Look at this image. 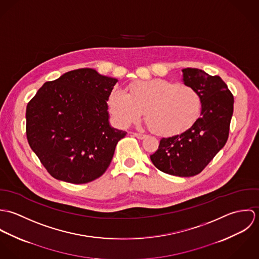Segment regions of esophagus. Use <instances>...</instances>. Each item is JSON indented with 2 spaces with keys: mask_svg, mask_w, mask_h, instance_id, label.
<instances>
[{
  "mask_svg": "<svg viewBox=\"0 0 259 259\" xmlns=\"http://www.w3.org/2000/svg\"><path fill=\"white\" fill-rule=\"evenodd\" d=\"M134 137H136V138H137V139H139V140H144L147 136H146V135H143V134L135 133V134H134Z\"/></svg>",
  "mask_w": 259,
  "mask_h": 259,
  "instance_id": "34e87169",
  "label": "esophagus"
}]
</instances>
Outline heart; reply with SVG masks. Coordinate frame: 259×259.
Instances as JSON below:
<instances>
[{
    "instance_id": "heart-1",
    "label": "heart",
    "mask_w": 259,
    "mask_h": 259,
    "mask_svg": "<svg viewBox=\"0 0 259 259\" xmlns=\"http://www.w3.org/2000/svg\"><path fill=\"white\" fill-rule=\"evenodd\" d=\"M128 94L112 91L109 108L122 127L138 123L145 112L154 134L169 136L189 128L197 119L201 102L191 87L164 79L140 80L128 85Z\"/></svg>"
}]
</instances>
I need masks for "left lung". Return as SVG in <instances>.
Segmentation results:
<instances>
[{"label":"left lung","instance_id":"8db88e82","mask_svg":"<svg viewBox=\"0 0 259 259\" xmlns=\"http://www.w3.org/2000/svg\"><path fill=\"white\" fill-rule=\"evenodd\" d=\"M183 74L185 85L200 98V117L181 135L161 139L150 159L164 174L188 178L200 174L225 146L234 99L219 75L192 68L184 69Z\"/></svg>","mask_w":259,"mask_h":259}]
</instances>
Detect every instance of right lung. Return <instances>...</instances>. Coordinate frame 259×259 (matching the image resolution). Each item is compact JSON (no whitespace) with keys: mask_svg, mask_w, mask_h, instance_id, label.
Here are the masks:
<instances>
[{"mask_svg":"<svg viewBox=\"0 0 259 259\" xmlns=\"http://www.w3.org/2000/svg\"><path fill=\"white\" fill-rule=\"evenodd\" d=\"M117 79L78 69L47 81L29 102L27 140L56 180L81 185L102 177L126 133L109 123L108 104Z\"/></svg>","mask_w":259,"mask_h":259,"instance_id":"1","label":"right lung"}]
</instances>
